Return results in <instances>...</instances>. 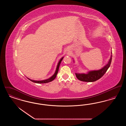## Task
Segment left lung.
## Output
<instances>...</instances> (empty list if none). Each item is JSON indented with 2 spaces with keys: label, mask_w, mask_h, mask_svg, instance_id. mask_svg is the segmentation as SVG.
Listing matches in <instances>:
<instances>
[{
  "label": "left lung",
  "mask_w": 126,
  "mask_h": 126,
  "mask_svg": "<svg viewBox=\"0 0 126 126\" xmlns=\"http://www.w3.org/2000/svg\"><path fill=\"white\" fill-rule=\"evenodd\" d=\"M112 60V55H111L110 59L109 60L108 64L104 66L101 69L96 71H92L88 72V74H77L76 73V77L78 80L87 82H94L96 80L101 78L107 71L110 65Z\"/></svg>",
  "instance_id": "8db88e82"
}]
</instances>
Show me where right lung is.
<instances>
[{
	"instance_id": "right-lung-1",
	"label": "right lung",
	"mask_w": 126,
	"mask_h": 126,
	"mask_svg": "<svg viewBox=\"0 0 126 126\" xmlns=\"http://www.w3.org/2000/svg\"><path fill=\"white\" fill-rule=\"evenodd\" d=\"M63 58H62L60 60V61H59V63H58V64L57 67V69H56V72L55 73L54 75H53V76H52L50 78H48V79H46V80H42V81H35V80H31V79H29V78H28V79L30 80V81H31L32 82H34V83H38V84H44V83H48V82H51V81H53L54 79L56 78V77H57V74H58V71H59V67H60V66L61 62V61L63 60Z\"/></svg>"
}]
</instances>
